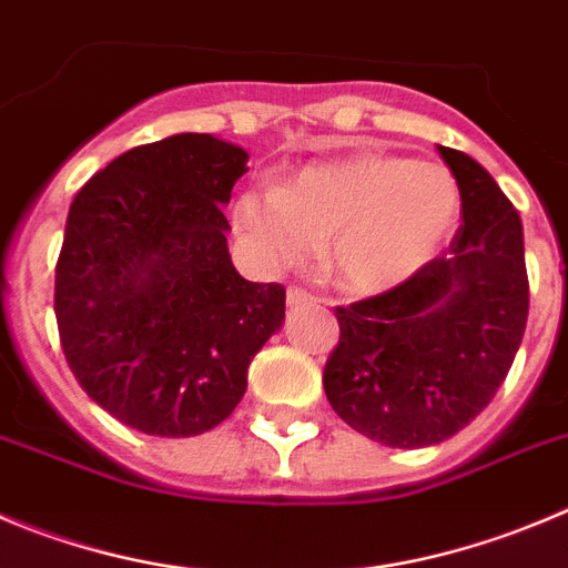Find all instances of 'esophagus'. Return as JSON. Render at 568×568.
<instances>
[{
    "mask_svg": "<svg viewBox=\"0 0 568 568\" xmlns=\"http://www.w3.org/2000/svg\"><path fill=\"white\" fill-rule=\"evenodd\" d=\"M285 302H288V308H300V305H314L316 296H311L305 288H288V294H285Z\"/></svg>",
    "mask_w": 568,
    "mask_h": 568,
    "instance_id": "obj_1",
    "label": "esophagus"
}]
</instances>
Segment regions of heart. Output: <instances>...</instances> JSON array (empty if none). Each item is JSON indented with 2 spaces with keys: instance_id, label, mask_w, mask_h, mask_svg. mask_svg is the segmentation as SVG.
<instances>
[{
  "instance_id": "obj_1",
  "label": "heart",
  "mask_w": 568,
  "mask_h": 568,
  "mask_svg": "<svg viewBox=\"0 0 568 568\" xmlns=\"http://www.w3.org/2000/svg\"><path fill=\"white\" fill-rule=\"evenodd\" d=\"M459 190L439 164L364 156L311 164L272 193H243L232 226L266 268H294L327 241L333 277L356 294L409 283L452 237Z\"/></svg>"
}]
</instances>
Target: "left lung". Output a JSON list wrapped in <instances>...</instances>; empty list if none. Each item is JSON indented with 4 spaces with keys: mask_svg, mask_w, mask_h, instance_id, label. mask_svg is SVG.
<instances>
[{
    "mask_svg": "<svg viewBox=\"0 0 568 568\" xmlns=\"http://www.w3.org/2000/svg\"><path fill=\"white\" fill-rule=\"evenodd\" d=\"M463 199L448 252L409 283L336 308L325 364L333 412L389 448H426L463 432L513 367L529 311L524 230L490 173L437 145Z\"/></svg>",
    "mask_w": 568,
    "mask_h": 568,
    "instance_id": "8db88e82",
    "label": "left lung"
}]
</instances>
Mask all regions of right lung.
Listing matches in <instances>:
<instances>
[{"label": "right lung", "instance_id": "obj_1", "mask_svg": "<svg viewBox=\"0 0 568 568\" xmlns=\"http://www.w3.org/2000/svg\"><path fill=\"white\" fill-rule=\"evenodd\" d=\"M241 145L173 134L89 179L69 206L55 320L94 404L153 437L232 415L246 369L283 327L285 288L232 266L224 206L248 171Z\"/></svg>", "mask_w": 568, "mask_h": 568}]
</instances>
